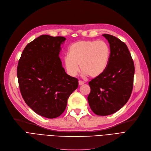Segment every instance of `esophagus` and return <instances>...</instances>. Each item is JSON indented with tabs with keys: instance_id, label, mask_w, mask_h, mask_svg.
I'll return each instance as SVG.
<instances>
[{
	"instance_id": "1",
	"label": "esophagus",
	"mask_w": 151,
	"mask_h": 151,
	"mask_svg": "<svg viewBox=\"0 0 151 151\" xmlns=\"http://www.w3.org/2000/svg\"><path fill=\"white\" fill-rule=\"evenodd\" d=\"M85 83V82L84 81H81V80H80L79 81H78V84H79V85H83V84H84Z\"/></svg>"
}]
</instances>
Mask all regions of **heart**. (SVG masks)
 <instances>
[{
	"label": "heart",
	"mask_w": 151,
	"mask_h": 151,
	"mask_svg": "<svg viewBox=\"0 0 151 151\" xmlns=\"http://www.w3.org/2000/svg\"><path fill=\"white\" fill-rule=\"evenodd\" d=\"M110 58V48L104 41L81 40L70 46L64 58L66 72L75 76L80 68L83 76L96 78L106 70Z\"/></svg>",
	"instance_id": "b5f03b06"
}]
</instances>
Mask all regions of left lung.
<instances>
[{"instance_id": "left-lung-1", "label": "left lung", "mask_w": 151, "mask_h": 151, "mask_svg": "<svg viewBox=\"0 0 151 151\" xmlns=\"http://www.w3.org/2000/svg\"><path fill=\"white\" fill-rule=\"evenodd\" d=\"M108 41L110 58L106 70L89 82L88 103L98 116L112 114L129 100L133 88L134 65L126 45L119 38L103 35Z\"/></svg>"}]
</instances>
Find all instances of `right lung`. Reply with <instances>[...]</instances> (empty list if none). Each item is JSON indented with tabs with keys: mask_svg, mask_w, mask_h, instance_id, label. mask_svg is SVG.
<instances>
[{
	"mask_svg": "<svg viewBox=\"0 0 151 151\" xmlns=\"http://www.w3.org/2000/svg\"><path fill=\"white\" fill-rule=\"evenodd\" d=\"M63 37L42 35L24 48L17 66L20 93L25 102L37 114L55 118L66 109L78 80L66 73L59 54Z\"/></svg>",
	"mask_w": 151,
	"mask_h": 151,
	"instance_id": "add662e5",
	"label": "right lung"
}]
</instances>
